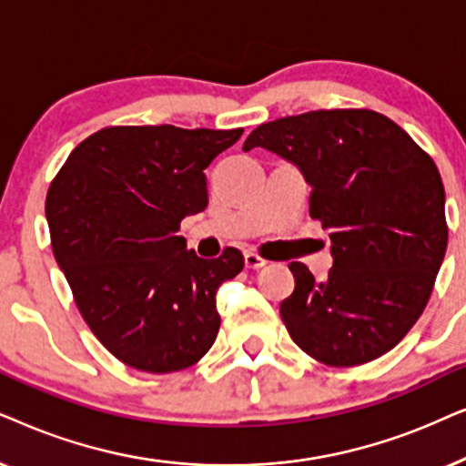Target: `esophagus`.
<instances>
[{
	"instance_id": "34e87169",
	"label": "esophagus",
	"mask_w": 466,
	"mask_h": 466,
	"mask_svg": "<svg viewBox=\"0 0 466 466\" xmlns=\"http://www.w3.org/2000/svg\"><path fill=\"white\" fill-rule=\"evenodd\" d=\"M245 266H247V268H251V270H259V268H264V266H266V259L259 258L258 253L247 251L245 253Z\"/></svg>"
}]
</instances>
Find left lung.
<instances>
[{"label":"left lung","instance_id":"left-lung-1","mask_svg":"<svg viewBox=\"0 0 466 466\" xmlns=\"http://www.w3.org/2000/svg\"><path fill=\"white\" fill-rule=\"evenodd\" d=\"M298 166L311 217L330 237L332 268L315 281L291 262L296 288L281 302L289 337L330 367H356L400 343L424 311L448 249L445 189L435 161L375 110L283 116L247 136Z\"/></svg>","mask_w":466,"mask_h":466}]
</instances>
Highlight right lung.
Wrapping results in <instances>:
<instances>
[{
  "mask_svg": "<svg viewBox=\"0 0 466 466\" xmlns=\"http://www.w3.org/2000/svg\"><path fill=\"white\" fill-rule=\"evenodd\" d=\"M240 136V127H104L74 148L51 183L55 259L86 326L127 367L175 373L215 343L217 289L245 258L234 247L198 258L177 232L207 208L204 170Z\"/></svg>",
  "mask_w": 466,
  "mask_h": 466,
  "instance_id": "right-lung-1",
  "label": "right lung"
}]
</instances>
